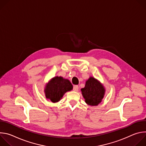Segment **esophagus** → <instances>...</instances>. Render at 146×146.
Masks as SVG:
<instances>
[{"instance_id": "34e87169", "label": "esophagus", "mask_w": 146, "mask_h": 146, "mask_svg": "<svg viewBox=\"0 0 146 146\" xmlns=\"http://www.w3.org/2000/svg\"><path fill=\"white\" fill-rule=\"evenodd\" d=\"M73 90L74 91H78V86H74V87H73Z\"/></svg>"}]
</instances>
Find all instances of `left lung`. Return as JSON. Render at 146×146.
<instances>
[{
	"mask_svg": "<svg viewBox=\"0 0 146 146\" xmlns=\"http://www.w3.org/2000/svg\"><path fill=\"white\" fill-rule=\"evenodd\" d=\"M81 91L85 102L91 106H98L100 104L106 92L105 88L102 83L92 76L86 81L84 88H81Z\"/></svg>",
	"mask_w": 146,
	"mask_h": 146,
	"instance_id": "left-lung-1",
	"label": "left lung"
}]
</instances>
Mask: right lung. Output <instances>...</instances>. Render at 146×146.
Listing matches in <instances>:
<instances>
[{
	"instance_id": "1",
	"label": "right lung",
	"mask_w": 146,
	"mask_h": 146,
	"mask_svg": "<svg viewBox=\"0 0 146 146\" xmlns=\"http://www.w3.org/2000/svg\"><path fill=\"white\" fill-rule=\"evenodd\" d=\"M72 90L73 85L68 79L55 76L46 83L44 92L47 100L56 103L60 100L66 92Z\"/></svg>"
}]
</instances>
